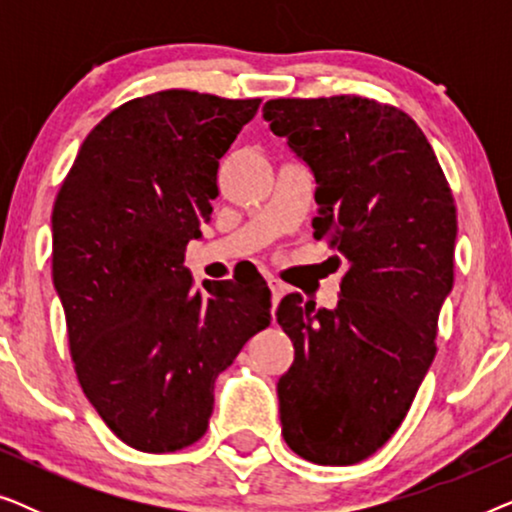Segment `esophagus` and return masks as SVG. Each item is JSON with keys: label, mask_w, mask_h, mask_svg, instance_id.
Segmentation results:
<instances>
[{"label": "esophagus", "mask_w": 512, "mask_h": 512, "mask_svg": "<svg viewBox=\"0 0 512 512\" xmlns=\"http://www.w3.org/2000/svg\"><path fill=\"white\" fill-rule=\"evenodd\" d=\"M268 286L272 291V305H277L279 300H282V296L286 293V284L279 282L277 277H268Z\"/></svg>", "instance_id": "esophagus-1"}]
</instances>
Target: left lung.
<instances>
[{
	"label": "left lung",
	"instance_id": "left-lung-1",
	"mask_svg": "<svg viewBox=\"0 0 512 512\" xmlns=\"http://www.w3.org/2000/svg\"><path fill=\"white\" fill-rule=\"evenodd\" d=\"M263 118L312 170L314 237L347 268L335 310L289 293L275 312L296 349L277 382L282 436L312 464H359L394 436L436 356L454 198L429 139L391 104L279 97Z\"/></svg>",
	"mask_w": 512,
	"mask_h": 512
}]
</instances>
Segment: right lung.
Returning <instances> with one entry per match:
<instances>
[{"instance_id":"obj_1","label":"right lung","mask_w":512,"mask_h":512,"mask_svg":"<svg viewBox=\"0 0 512 512\" xmlns=\"http://www.w3.org/2000/svg\"><path fill=\"white\" fill-rule=\"evenodd\" d=\"M261 100L160 90L104 116L53 205V284L83 394L125 445L177 452L205 436L214 382L270 324L254 272L193 289L184 251L216 172Z\"/></svg>"}]
</instances>
